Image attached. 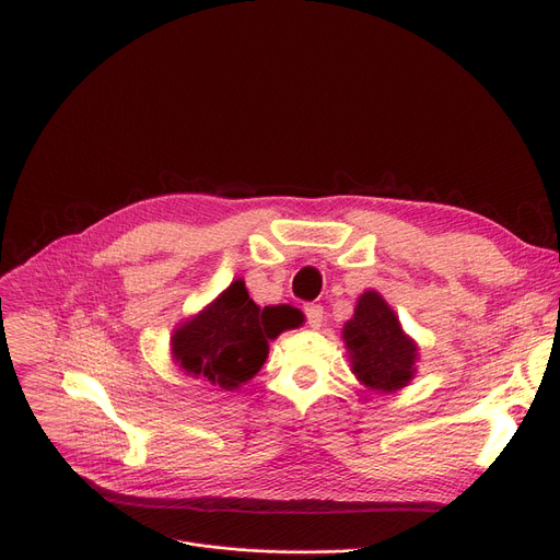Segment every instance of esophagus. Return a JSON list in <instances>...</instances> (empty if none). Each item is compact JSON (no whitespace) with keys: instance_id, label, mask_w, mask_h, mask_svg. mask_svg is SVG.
Wrapping results in <instances>:
<instances>
[{"instance_id":"34e87169","label":"esophagus","mask_w":560,"mask_h":560,"mask_svg":"<svg viewBox=\"0 0 560 560\" xmlns=\"http://www.w3.org/2000/svg\"><path fill=\"white\" fill-rule=\"evenodd\" d=\"M306 319H308V327L311 329H319L322 327V317H325V308L319 304H306Z\"/></svg>"}]
</instances>
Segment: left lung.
<instances>
[{"label":"left lung","instance_id":"1","mask_svg":"<svg viewBox=\"0 0 560 560\" xmlns=\"http://www.w3.org/2000/svg\"><path fill=\"white\" fill-rule=\"evenodd\" d=\"M349 368L361 386L374 393H397L418 374L420 349L404 329L397 313L376 290L357 300L354 315L342 327Z\"/></svg>","mask_w":560,"mask_h":560}]
</instances>
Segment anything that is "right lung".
Masks as SVG:
<instances>
[{"label":"right lung","mask_w":560,"mask_h":560,"mask_svg":"<svg viewBox=\"0 0 560 560\" xmlns=\"http://www.w3.org/2000/svg\"><path fill=\"white\" fill-rule=\"evenodd\" d=\"M302 325V313L292 306L260 308L243 279L199 313L176 325L170 338L174 365L222 390H235L258 374L270 354V340Z\"/></svg>","instance_id":"1"}]
</instances>
